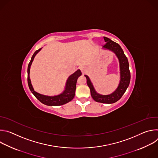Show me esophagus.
Instances as JSON below:
<instances>
[{
  "mask_svg": "<svg viewBox=\"0 0 158 158\" xmlns=\"http://www.w3.org/2000/svg\"><path fill=\"white\" fill-rule=\"evenodd\" d=\"M80 69H81V72H82V73H85V71H86V68H85V67H84V66L81 67H80Z\"/></svg>",
  "mask_w": 158,
  "mask_h": 158,
  "instance_id": "obj_1",
  "label": "esophagus"
}]
</instances>
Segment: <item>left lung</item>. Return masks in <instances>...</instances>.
I'll list each match as a JSON object with an SVG mask.
<instances>
[{"label": "left lung", "mask_w": 158, "mask_h": 158, "mask_svg": "<svg viewBox=\"0 0 158 158\" xmlns=\"http://www.w3.org/2000/svg\"><path fill=\"white\" fill-rule=\"evenodd\" d=\"M104 39L106 44L103 46V48L114 52L119 59L120 67V82L119 85L116 91L112 94L109 95H101L96 93L89 77L86 75H85V77L87 79V84L91 91V94L93 99L98 102L112 104L119 100L126 92L130 82L131 74L127 58L125 56L121 46L118 43L111 40L107 37H104Z\"/></svg>", "instance_id": "obj_1"}]
</instances>
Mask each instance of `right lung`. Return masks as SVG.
Segmentation results:
<instances>
[{
  "mask_svg": "<svg viewBox=\"0 0 158 158\" xmlns=\"http://www.w3.org/2000/svg\"><path fill=\"white\" fill-rule=\"evenodd\" d=\"M41 50V48L39 50L36 51L33 56H32L31 60L28 65L27 68V82L29 87L31 90L32 93L34 95V96L42 104H46L47 106H60L65 104L69 101H72L75 96V91L76 88V82L77 78L82 74L81 71L78 69L72 75H71L67 80L65 90L59 95L54 96H48L40 94L34 91V89L32 85L31 81L29 77L30 74V68L32 62L34 59L35 55Z\"/></svg>",
  "mask_w": 158,
  "mask_h": 158,
  "instance_id": "1",
  "label": "right lung"
}]
</instances>
